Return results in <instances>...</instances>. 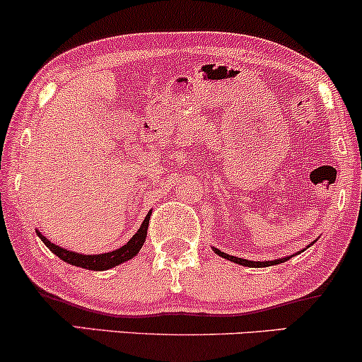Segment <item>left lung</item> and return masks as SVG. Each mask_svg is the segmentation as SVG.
I'll return each mask as SVG.
<instances>
[{
	"mask_svg": "<svg viewBox=\"0 0 362 362\" xmlns=\"http://www.w3.org/2000/svg\"><path fill=\"white\" fill-rule=\"evenodd\" d=\"M213 250L218 253L219 257H223V259L226 260H231L235 262V264H240V265H245V267H269V265H276V264H282V262L289 260L291 257L294 255H289V257H282V259H276V260H265V262H253V260H247V259H240V257H233V255H228V253H224L221 250H218V248H213ZM300 253V252H298Z\"/></svg>",
	"mask_w": 362,
	"mask_h": 362,
	"instance_id": "1",
	"label": "left lung"
}]
</instances>
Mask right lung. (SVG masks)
I'll return each instance as SVG.
<instances>
[{"label": "right lung", "mask_w": 362, "mask_h": 362, "mask_svg": "<svg viewBox=\"0 0 362 362\" xmlns=\"http://www.w3.org/2000/svg\"><path fill=\"white\" fill-rule=\"evenodd\" d=\"M149 218H151V211L146 214L143 224L139 226L138 233L132 236L131 240L126 245L117 248L114 252H107V253H97V255H86V253H76L71 250H66V248L57 247L56 243H51L44 235H40V231H37L39 238L42 240L45 247L51 250L54 255L59 257L61 260L68 262V264L76 265V267H83L88 269V271H107V269L115 267V265L124 264V262L134 259L138 255V252L143 247V243L146 242V235H148V224H149Z\"/></svg>", "instance_id": "add662e5"}]
</instances>
